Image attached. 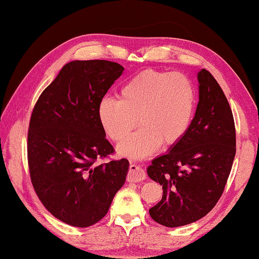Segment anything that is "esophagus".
Masks as SVG:
<instances>
[{
  "label": "esophagus",
  "instance_id": "1",
  "mask_svg": "<svg viewBox=\"0 0 259 259\" xmlns=\"http://www.w3.org/2000/svg\"><path fill=\"white\" fill-rule=\"evenodd\" d=\"M145 178H146V174L144 169L135 165V164H131L128 174H127V182L138 183V182H142V180H144Z\"/></svg>",
  "mask_w": 259,
  "mask_h": 259
}]
</instances>
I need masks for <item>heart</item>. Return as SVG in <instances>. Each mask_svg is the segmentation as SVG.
Here are the masks:
<instances>
[{"mask_svg": "<svg viewBox=\"0 0 259 259\" xmlns=\"http://www.w3.org/2000/svg\"><path fill=\"white\" fill-rule=\"evenodd\" d=\"M197 104L192 81L179 72L146 71L132 77L119 93V100L104 98L98 106V119L106 134L121 142L119 152L143 158L161 145L177 144L189 130Z\"/></svg>", "mask_w": 259, "mask_h": 259, "instance_id": "1", "label": "heart"}]
</instances>
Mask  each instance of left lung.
<instances>
[{
  "mask_svg": "<svg viewBox=\"0 0 259 259\" xmlns=\"http://www.w3.org/2000/svg\"><path fill=\"white\" fill-rule=\"evenodd\" d=\"M199 103L187 134L152 161L147 173L162 186V200L149 209L169 228L199 221L224 192L236 155V127L221 86L207 70L198 73Z\"/></svg>",
  "mask_w": 259,
  "mask_h": 259,
  "instance_id": "1",
  "label": "left lung"
}]
</instances>
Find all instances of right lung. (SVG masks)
Segmentation results:
<instances>
[{"mask_svg":"<svg viewBox=\"0 0 259 259\" xmlns=\"http://www.w3.org/2000/svg\"><path fill=\"white\" fill-rule=\"evenodd\" d=\"M124 68L108 60L65 65L33 108L28 165L36 195L70 226L98 223L124 185L126 159L99 163L114 152L98 119V106Z\"/></svg>","mask_w":259,"mask_h":259,"instance_id":"1","label":"right lung"}]
</instances>
